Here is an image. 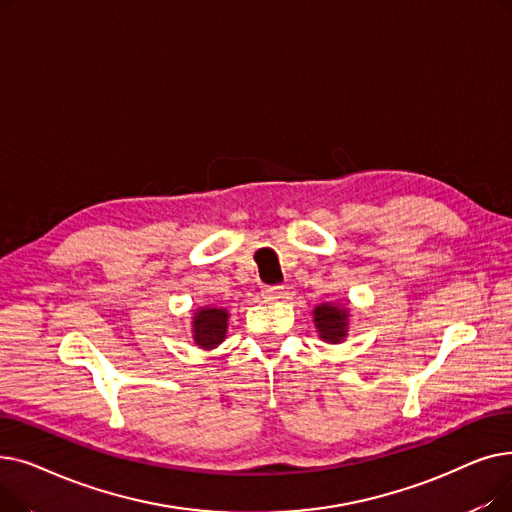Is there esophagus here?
<instances>
[{"instance_id":"obj_1","label":"esophagus","mask_w":512,"mask_h":512,"mask_svg":"<svg viewBox=\"0 0 512 512\" xmlns=\"http://www.w3.org/2000/svg\"><path fill=\"white\" fill-rule=\"evenodd\" d=\"M261 292H263V297H267V299H280L284 294V286L282 284H267V286L261 288Z\"/></svg>"}]
</instances>
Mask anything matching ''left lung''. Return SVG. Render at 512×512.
<instances>
[{"label": "left lung", "mask_w": 512, "mask_h": 512, "mask_svg": "<svg viewBox=\"0 0 512 512\" xmlns=\"http://www.w3.org/2000/svg\"><path fill=\"white\" fill-rule=\"evenodd\" d=\"M315 328L326 342H340L346 336V309L336 305H319L315 311Z\"/></svg>", "instance_id": "obj_1"}]
</instances>
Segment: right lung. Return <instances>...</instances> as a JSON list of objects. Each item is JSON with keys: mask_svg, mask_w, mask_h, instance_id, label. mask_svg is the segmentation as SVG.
<instances>
[{"mask_svg": "<svg viewBox=\"0 0 512 512\" xmlns=\"http://www.w3.org/2000/svg\"><path fill=\"white\" fill-rule=\"evenodd\" d=\"M228 328V313L224 309L203 307L193 319L195 342L201 348H215L226 338Z\"/></svg>", "mask_w": 512, "mask_h": 512, "instance_id": "1", "label": "right lung"}]
</instances>
